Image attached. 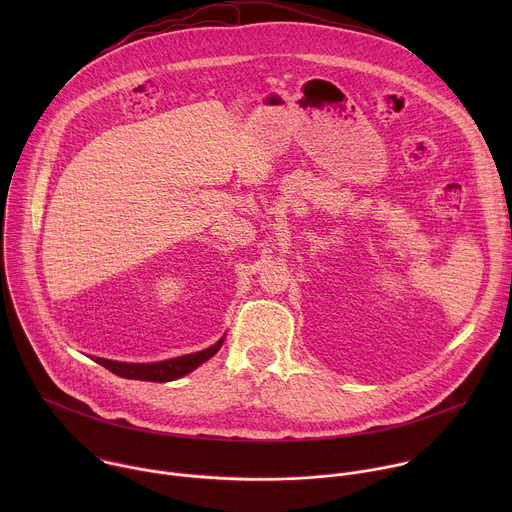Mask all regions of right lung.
<instances>
[{
	"label": "right lung",
	"instance_id": "right-lung-1",
	"mask_svg": "<svg viewBox=\"0 0 512 512\" xmlns=\"http://www.w3.org/2000/svg\"><path fill=\"white\" fill-rule=\"evenodd\" d=\"M223 342H225V336H221L218 338V342H214L212 346H208L204 350L168 358V360H158V362H121V360H109V358H101V356H93V360L99 362L101 367L109 369L113 375L123 377V379L168 383V381H176V379L192 373L194 369H198L202 362H206L208 358H212L218 352V348L223 346Z\"/></svg>",
	"mask_w": 512,
	"mask_h": 512
}]
</instances>
